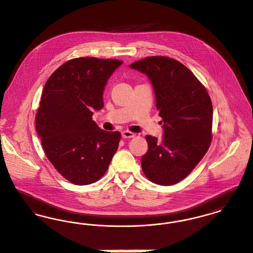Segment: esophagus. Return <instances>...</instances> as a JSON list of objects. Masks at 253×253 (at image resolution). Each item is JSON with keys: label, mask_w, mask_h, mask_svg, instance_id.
<instances>
[{"label": "esophagus", "mask_w": 253, "mask_h": 253, "mask_svg": "<svg viewBox=\"0 0 253 253\" xmlns=\"http://www.w3.org/2000/svg\"><path fill=\"white\" fill-rule=\"evenodd\" d=\"M122 136L125 139H126V138H133L135 136V133H132V132H130L128 130H125V131L122 132Z\"/></svg>", "instance_id": "1"}]
</instances>
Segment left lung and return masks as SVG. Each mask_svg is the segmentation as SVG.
I'll return each mask as SVG.
<instances>
[{
  "label": "left lung",
  "instance_id": "1",
  "mask_svg": "<svg viewBox=\"0 0 253 253\" xmlns=\"http://www.w3.org/2000/svg\"><path fill=\"white\" fill-rule=\"evenodd\" d=\"M129 68L146 74L162 118L161 141L146 136L148 152L142 169L152 182L173 185L195 169L212 140V101L202 83L179 61L167 56H149Z\"/></svg>",
  "mask_w": 253,
  "mask_h": 253
}]
</instances>
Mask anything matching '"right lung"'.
I'll return each mask as SVG.
<instances>
[{"label":"right lung","instance_id":"add662e5","mask_svg":"<svg viewBox=\"0 0 253 253\" xmlns=\"http://www.w3.org/2000/svg\"><path fill=\"white\" fill-rule=\"evenodd\" d=\"M122 63L74 58L57 68L44 86L36 132L52 166L76 185L98 181L117 152L121 133L102 130L92 116L103 107L104 86Z\"/></svg>","mask_w":253,"mask_h":253}]
</instances>
